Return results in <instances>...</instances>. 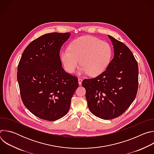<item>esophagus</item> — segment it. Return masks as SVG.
<instances>
[{"label":"esophagus","instance_id":"esophagus-1","mask_svg":"<svg viewBox=\"0 0 154 154\" xmlns=\"http://www.w3.org/2000/svg\"><path fill=\"white\" fill-rule=\"evenodd\" d=\"M82 81H83L82 79H81V78H79V79H78V82H79V84L80 85H82Z\"/></svg>","mask_w":154,"mask_h":154}]
</instances>
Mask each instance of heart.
Returning a JSON list of instances; mask_svg holds the SVG:
<instances>
[{"label": "heart", "instance_id": "b5f03b06", "mask_svg": "<svg viewBox=\"0 0 154 154\" xmlns=\"http://www.w3.org/2000/svg\"><path fill=\"white\" fill-rule=\"evenodd\" d=\"M112 48L107 42L92 36L80 37L73 41L69 49L63 50L60 57L65 71L74 73L79 66V74L97 76L105 71L111 60Z\"/></svg>", "mask_w": 154, "mask_h": 154}]
</instances>
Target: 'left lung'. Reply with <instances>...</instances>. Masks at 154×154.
Returning <instances> with one entry per match:
<instances>
[{
  "mask_svg": "<svg viewBox=\"0 0 154 154\" xmlns=\"http://www.w3.org/2000/svg\"><path fill=\"white\" fill-rule=\"evenodd\" d=\"M108 36L113 46V58L101 74L82 83L90 112L105 120L124 113L135 100L138 87V66L134 54L124 43Z\"/></svg>",
  "mask_w": 154,
  "mask_h": 154,
  "instance_id": "left-lung-1",
  "label": "left lung"
}]
</instances>
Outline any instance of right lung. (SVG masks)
<instances>
[{
  "label": "right lung",
  "instance_id": "right-lung-1",
  "mask_svg": "<svg viewBox=\"0 0 154 154\" xmlns=\"http://www.w3.org/2000/svg\"><path fill=\"white\" fill-rule=\"evenodd\" d=\"M71 33H51L32 41L17 66L22 100L35 116L56 121L69 111L78 79L66 72L60 57L61 47Z\"/></svg>",
  "mask_w": 154,
  "mask_h": 154
}]
</instances>
